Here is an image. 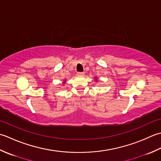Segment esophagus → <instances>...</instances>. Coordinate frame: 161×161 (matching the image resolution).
<instances>
[{
	"mask_svg": "<svg viewBox=\"0 0 161 161\" xmlns=\"http://www.w3.org/2000/svg\"><path fill=\"white\" fill-rule=\"evenodd\" d=\"M77 75H78V76H83L85 75V73H84V72H78Z\"/></svg>",
	"mask_w": 161,
	"mask_h": 161,
	"instance_id": "34e87169",
	"label": "esophagus"
}]
</instances>
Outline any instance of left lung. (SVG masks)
Segmentation results:
<instances>
[{
    "label": "left lung",
    "instance_id": "left-lung-1",
    "mask_svg": "<svg viewBox=\"0 0 161 161\" xmlns=\"http://www.w3.org/2000/svg\"><path fill=\"white\" fill-rule=\"evenodd\" d=\"M95 79H96V80H97V78H95Z\"/></svg>",
    "mask_w": 161,
    "mask_h": 161
}]
</instances>
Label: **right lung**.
Masks as SVG:
<instances>
[{
	"mask_svg": "<svg viewBox=\"0 0 161 161\" xmlns=\"http://www.w3.org/2000/svg\"><path fill=\"white\" fill-rule=\"evenodd\" d=\"M64 82H65V80H64Z\"/></svg>",
	"mask_w": 161,
	"mask_h": 161,
	"instance_id": "right-lung-1",
	"label": "right lung"
}]
</instances>
